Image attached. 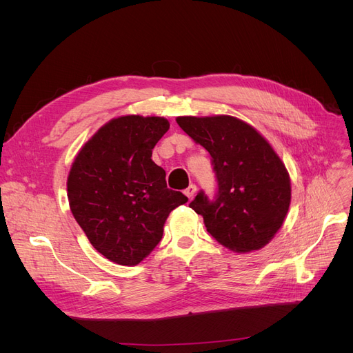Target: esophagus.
<instances>
[{"instance_id": "34e87169", "label": "esophagus", "mask_w": 353, "mask_h": 353, "mask_svg": "<svg viewBox=\"0 0 353 353\" xmlns=\"http://www.w3.org/2000/svg\"><path fill=\"white\" fill-rule=\"evenodd\" d=\"M196 192H197L196 184H190V186L186 190H184V194H186L189 199H192L196 194Z\"/></svg>"}]
</instances>
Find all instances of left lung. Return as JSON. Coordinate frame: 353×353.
Wrapping results in <instances>:
<instances>
[{
  "label": "left lung",
  "mask_w": 353,
  "mask_h": 353,
  "mask_svg": "<svg viewBox=\"0 0 353 353\" xmlns=\"http://www.w3.org/2000/svg\"><path fill=\"white\" fill-rule=\"evenodd\" d=\"M212 156L216 193L200 190L190 208L220 245L246 253L263 248L283 225L290 205L286 167L256 130L230 116L177 117Z\"/></svg>",
  "instance_id": "left-lung-1"
}]
</instances>
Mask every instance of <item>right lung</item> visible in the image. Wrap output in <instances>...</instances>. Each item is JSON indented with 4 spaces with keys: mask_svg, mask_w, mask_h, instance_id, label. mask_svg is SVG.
<instances>
[{
    "mask_svg": "<svg viewBox=\"0 0 353 353\" xmlns=\"http://www.w3.org/2000/svg\"><path fill=\"white\" fill-rule=\"evenodd\" d=\"M169 127L163 117L114 119L84 144L71 165V213L111 262L139 265L160 243L170 212L189 200L167 189L165 172L152 160Z\"/></svg>",
    "mask_w": 353,
    "mask_h": 353,
    "instance_id": "obj_1",
    "label": "right lung"
}]
</instances>
